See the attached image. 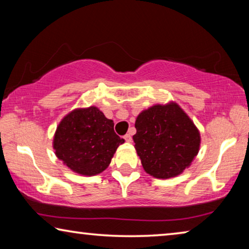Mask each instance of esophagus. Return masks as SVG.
Wrapping results in <instances>:
<instances>
[{"mask_svg": "<svg viewBox=\"0 0 249 249\" xmlns=\"http://www.w3.org/2000/svg\"><path fill=\"white\" fill-rule=\"evenodd\" d=\"M124 138H125L126 142H132V136H130V134H126L125 136H124Z\"/></svg>", "mask_w": 249, "mask_h": 249, "instance_id": "34e87169", "label": "esophagus"}]
</instances>
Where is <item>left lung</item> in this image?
Returning <instances> with one entry per match:
<instances>
[{"label":"left lung","instance_id":"1","mask_svg":"<svg viewBox=\"0 0 249 249\" xmlns=\"http://www.w3.org/2000/svg\"><path fill=\"white\" fill-rule=\"evenodd\" d=\"M133 136L145 171L155 178L180 175L199 153L200 133L178 104L154 105L135 122Z\"/></svg>","mask_w":249,"mask_h":249}]
</instances>
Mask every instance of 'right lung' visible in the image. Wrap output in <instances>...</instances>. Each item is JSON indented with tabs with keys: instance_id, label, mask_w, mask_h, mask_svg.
<instances>
[{
	"instance_id": "obj_1",
	"label": "right lung",
	"mask_w": 249,
	"mask_h": 249,
	"mask_svg": "<svg viewBox=\"0 0 249 249\" xmlns=\"http://www.w3.org/2000/svg\"><path fill=\"white\" fill-rule=\"evenodd\" d=\"M124 140L114 132V123L98 107L78 108L65 116L53 138L56 156L77 174L94 176L107 168Z\"/></svg>"
}]
</instances>
